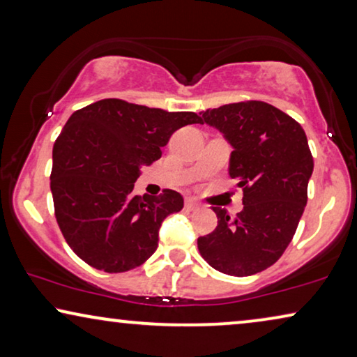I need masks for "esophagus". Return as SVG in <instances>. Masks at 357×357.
<instances>
[{
  "label": "esophagus",
  "mask_w": 357,
  "mask_h": 357,
  "mask_svg": "<svg viewBox=\"0 0 357 357\" xmlns=\"http://www.w3.org/2000/svg\"><path fill=\"white\" fill-rule=\"evenodd\" d=\"M185 208H188V210H197L199 204L194 202V200H185Z\"/></svg>",
  "instance_id": "34e87169"
}]
</instances>
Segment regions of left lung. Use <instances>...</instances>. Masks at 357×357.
Wrapping results in <instances>:
<instances>
[{
	"label": "left lung",
	"instance_id": "8db88e82",
	"mask_svg": "<svg viewBox=\"0 0 357 357\" xmlns=\"http://www.w3.org/2000/svg\"><path fill=\"white\" fill-rule=\"evenodd\" d=\"M202 119L233 147L229 176L244 190V208L231 218L213 207L218 227L197 239L199 252L218 272L249 277L277 262L293 239L307 204L312 153L301 124L265 102L223 105Z\"/></svg>",
	"mask_w": 357,
	"mask_h": 357
}]
</instances>
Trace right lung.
I'll return each mask as SVG.
<instances>
[{"label":"right lung","mask_w":357,"mask_h":357,"mask_svg":"<svg viewBox=\"0 0 357 357\" xmlns=\"http://www.w3.org/2000/svg\"><path fill=\"white\" fill-rule=\"evenodd\" d=\"M202 123L190 112L107 98L74 112L53 147L52 194L59 229L74 252L93 268L128 272L158 248L168 215L183 195H134L142 167L162 157L174 130Z\"/></svg>","instance_id":"1"}]
</instances>
